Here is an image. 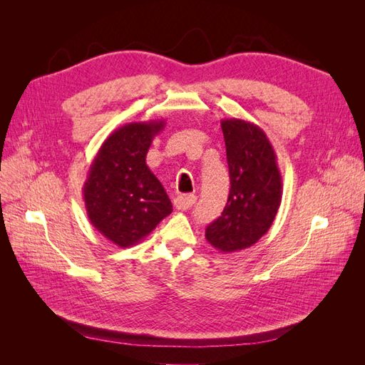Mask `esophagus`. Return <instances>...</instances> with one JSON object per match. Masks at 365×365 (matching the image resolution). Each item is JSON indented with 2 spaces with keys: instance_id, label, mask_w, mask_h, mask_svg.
<instances>
[{
  "instance_id": "1",
  "label": "esophagus",
  "mask_w": 365,
  "mask_h": 365,
  "mask_svg": "<svg viewBox=\"0 0 365 365\" xmlns=\"http://www.w3.org/2000/svg\"><path fill=\"white\" fill-rule=\"evenodd\" d=\"M195 202H196L195 195H178L173 200V205L178 210H189Z\"/></svg>"
}]
</instances>
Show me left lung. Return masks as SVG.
Returning <instances> with one entry per match:
<instances>
[{"label": "left lung", "mask_w": 365, "mask_h": 365, "mask_svg": "<svg viewBox=\"0 0 365 365\" xmlns=\"http://www.w3.org/2000/svg\"><path fill=\"white\" fill-rule=\"evenodd\" d=\"M230 170L227 205L205 230V239L220 252L252 247L267 235L282 202L277 155L263 129L242 118L220 120Z\"/></svg>", "instance_id": "1"}]
</instances>
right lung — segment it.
Wrapping results in <instances>:
<instances>
[{
    "label": "right lung",
    "instance_id": "obj_1",
    "mask_svg": "<svg viewBox=\"0 0 365 365\" xmlns=\"http://www.w3.org/2000/svg\"><path fill=\"white\" fill-rule=\"evenodd\" d=\"M164 121H132L115 129L88 170L82 189L88 219L120 248L137 245L172 213L168 193L146 164Z\"/></svg>",
    "mask_w": 365,
    "mask_h": 365
}]
</instances>
